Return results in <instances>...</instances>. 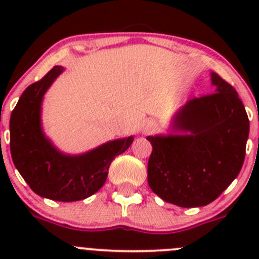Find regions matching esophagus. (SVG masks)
<instances>
[{"label": "esophagus", "mask_w": 259, "mask_h": 259, "mask_svg": "<svg viewBox=\"0 0 259 259\" xmlns=\"http://www.w3.org/2000/svg\"><path fill=\"white\" fill-rule=\"evenodd\" d=\"M155 129H156V124L153 121V120H145V121H143V124H142L143 134H145V135L151 134V133H153Z\"/></svg>", "instance_id": "34e87169"}]
</instances>
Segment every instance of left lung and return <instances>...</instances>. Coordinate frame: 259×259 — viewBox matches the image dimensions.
<instances>
[{"label":"left lung","instance_id":"obj_1","mask_svg":"<svg viewBox=\"0 0 259 259\" xmlns=\"http://www.w3.org/2000/svg\"><path fill=\"white\" fill-rule=\"evenodd\" d=\"M210 95L179 108L168 134L146 139L153 146L148 183L166 203L203 207L215 200L238 177L245 156L249 120L238 94L210 72Z\"/></svg>","mask_w":259,"mask_h":259}]
</instances>
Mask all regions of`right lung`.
I'll use <instances>...</instances> for the list:
<instances>
[{"label": "right lung", "mask_w": 259, "mask_h": 259, "mask_svg": "<svg viewBox=\"0 0 259 259\" xmlns=\"http://www.w3.org/2000/svg\"><path fill=\"white\" fill-rule=\"evenodd\" d=\"M64 71L62 66H55L23 91L10 119V148L15 166L36 194L57 202H76L103 187L111 161L132 145L134 135L81 154L60 150L44 132L41 115L46 91Z\"/></svg>", "instance_id": "1"}]
</instances>
